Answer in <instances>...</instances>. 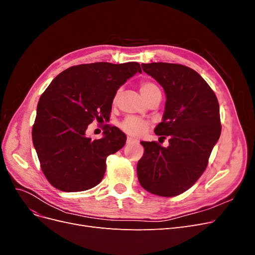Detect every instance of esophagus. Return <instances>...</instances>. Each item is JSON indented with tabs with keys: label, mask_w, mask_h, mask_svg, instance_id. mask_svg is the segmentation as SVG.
<instances>
[{
	"label": "esophagus",
	"mask_w": 255,
	"mask_h": 255,
	"mask_svg": "<svg viewBox=\"0 0 255 255\" xmlns=\"http://www.w3.org/2000/svg\"><path fill=\"white\" fill-rule=\"evenodd\" d=\"M127 142L128 143H138V141L136 139H134V138H132V137H128Z\"/></svg>",
	"instance_id": "obj_1"
}]
</instances>
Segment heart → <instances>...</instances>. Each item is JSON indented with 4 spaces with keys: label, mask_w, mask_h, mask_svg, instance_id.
I'll use <instances>...</instances> for the list:
<instances>
[{
    "label": "heart",
    "mask_w": 255,
    "mask_h": 255,
    "mask_svg": "<svg viewBox=\"0 0 255 255\" xmlns=\"http://www.w3.org/2000/svg\"><path fill=\"white\" fill-rule=\"evenodd\" d=\"M140 92L143 99L146 100L152 95L156 94V92H160V90L154 83L145 82L140 85ZM148 122H145L141 119H138L136 117H128L123 120L120 125V128L123 132H126L127 134L132 136L141 135L144 130L148 128Z\"/></svg>",
    "instance_id": "1"
}]
</instances>
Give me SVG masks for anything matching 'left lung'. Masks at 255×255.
I'll return each instance as SVG.
<instances>
[{
    "mask_svg": "<svg viewBox=\"0 0 255 255\" xmlns=\"http://www.w3.org/2000/svg\"><path fill=\"white\" fill-rule=\"evenodd\" d=\"M142 70L166 94L163 121L156 135L169 145L141 141L144 153L137 164L141 186L153 195L174 197L189 189L204 172L220 133L219 103L198 72L177 64H142Z\"/></svg>",
    "mask_w": 255,
    "mask_h": 255,
    "instance_id": "obj_1",
    "label": "left lung"
}]
</instances>
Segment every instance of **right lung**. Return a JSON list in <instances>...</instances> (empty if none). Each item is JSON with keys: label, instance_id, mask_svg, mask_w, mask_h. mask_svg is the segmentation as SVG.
<instances>
[{"label": "right lung", "instance_id": "right-lung-1", "mask_svg": "<svg viewBox=\"0 0 255 255\" xmlns=\"http://www.w3.org/2000/svg\"><path fill=\"white\" fill-rule=\"evenodd\" d=\"M137 72L132 63L84 64L59 73L41 95L33 126V143L52 186L67 192L90 189L102 181L106 157L126 144V134L106 126L92 140L86 129L110 119L117 90Z\"/></svg>", "mask_w": 255, "mask_h": 255}]
</instances>
